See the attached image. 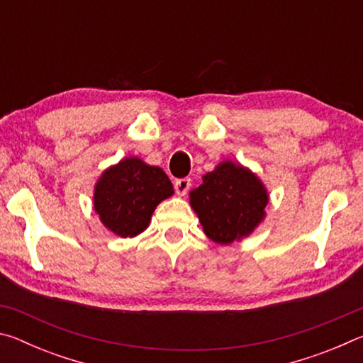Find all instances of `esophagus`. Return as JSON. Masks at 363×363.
<instances>
[{
	"label": "esophagus",
	"instance_id": "34e87169",
	"mask_svg": "<svg viewBox=\"0 0 363 363\" xmlns=\"http://www.w3.org/2000/svg\"><path fill=\"white\" fill-rule=\"evenodd\" d=\"M192 184H190L189 177H184V179H177L174 182V189H176V194L177 195H186L189 192V189Z\"/></svg>",
	"mask_w": 363,
	"mask_h": 363
}]
</instances>
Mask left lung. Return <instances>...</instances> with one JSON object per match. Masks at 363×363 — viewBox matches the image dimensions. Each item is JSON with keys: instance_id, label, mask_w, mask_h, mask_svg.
<instances>
[{"instance_id": "8db88e82", "label": "left lung", "mask_w": 363, "mask_h": 363, "mask_svg": "<svg viewBox=\"0 0 363 363\" xmlns=\"http://www.w3.org/2000/svg\"><path fill=\"white\" fill-rule=\"evenodd\" d=\"M189 201L206 237L230 245L262 223L269 194L253 171L225 160L203 176V182L189 194Z\"/></svg>"}]
</instances>
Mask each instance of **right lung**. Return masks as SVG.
<instances>
[{
	"mask_svg": "<svg viewBox=\"0 0 363 363\" xmlns=\"http://www.w3.org/2000/svg\"><path fill=\"white\" fill-rule=\"evenodd\" d=\"M173 194V184L162 168L126 157L101 174L93 203L110 232L133 238L149 227L155 208Z\"/></svg>",
	"mask_w": 363,
	"mask_h": 363,
	"instance_id": "1",
	"label": "right lung"
}]
</instances>
